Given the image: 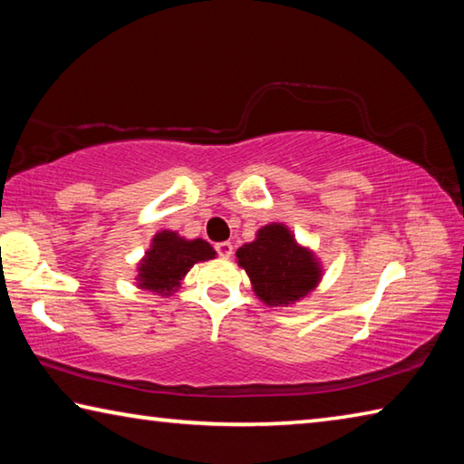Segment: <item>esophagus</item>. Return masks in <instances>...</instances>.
I'll return each mask as SVG.
<instances>
[{
  "mask_svg": "<svg viewBox=\"0 0 464 464\" xmlns=\"http://www.w3.org/2000/svg\"><path fill=\"white\" fill-rule=\"evenodd\" d=\"M217 251H218V256L223 257V260H229V257L233 256V246H231L229 241L217 243Z\"/></svg>",
  "mask_w": 464,
  "mask_h": 464,
  "instance_id": "1",
  "label": "esophagus"
}]
</instances>
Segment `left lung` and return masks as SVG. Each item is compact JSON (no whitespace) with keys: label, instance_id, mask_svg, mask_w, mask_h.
<instances>
[{"label":"left lung","instance_id":"8db88e82","mask_svg":"<svg viewBox=\"0 0 464 464\" xmlns=\"http://www.w3.org/2000/svg\"><path fill=\"white\" fill-rule=\"evenodd\" d=\"M256 296L268 307H293L307 298L324 278V264L315 251L303 246L285 223H268L256 239L235 251Z\"/></svg>","mask_w":464,"mask_h":464}]
</instances>
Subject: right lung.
<instances>
[{
    "label": "right lung",
    "instance_id": "add662e5",
    "mask_svg": "<svg viewBox=\"0 0 464 464\" xmlns=\"http://www.w3.org/2000/svg\"><path fill=\"white\" fill-rule=\"evenodd\" d=\"M217 251L202 237L186 239L178 231L163 229L153 235L145 256L137 262L135 285L160 296H171L194 264L215 260Z\"/></svg>",
    "mask_w": 464,
    "mask_h": 464
}]
</instances>
